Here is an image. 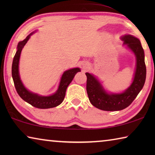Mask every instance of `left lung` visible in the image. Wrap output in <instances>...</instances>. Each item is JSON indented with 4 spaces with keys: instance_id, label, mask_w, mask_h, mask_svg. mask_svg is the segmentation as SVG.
I'll return each mask as SVG.
<instances>
[{
    "instance_id": "obj_1",
    "label": "left lung",
    "mask_w": 155,
    "mask_h": 155,
    "mask_svg": "<svg viewBox=\"0 0 155 155\" xmlns=\"http://www.w3.org/2000/svg\"><path fill=\"white\" fill-rule=\"evenodd\" d=\"M124 44L134 52L136 57V70L133 83L121 94H109L93 74L86 72L87 93L90 103L96 108L103 111H120L127 108L133 103L143 88L146 77L144 51L140 41L135 37L126 35L122 38Z\"/></svg>"
}]
</instances>
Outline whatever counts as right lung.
<instances>
[{
	"mask_svg": "<svg viewBox=\"0 0 155 155\" xmlns=\"http://www.w3.org/2000/svg\"><path fill=\"white\" fill-rule=\"evenodd\" d=\"M33 33H31L28 35L24 40L20 41L18 44L17 51L13 59L12 68V78L14 80V85L21 98L24 100L28 104L36 107L38 109H49L55 107L61 104L65 96V91L69 84L72 82L73 78H74L75 74L78 72H80V68H76L68 70L65 71L63 74L61 81H60L58 90L52 95L48 96H40L37 94H34L31 92L23 85L22 81L20 80L19 70H18V65H19V60L20 57V53L22 48L27 41L29 40L31 35Z\"/></svg>",
	"mask_w": 155,
	"mask_h": 155,
	"instance_id": "right-lung-1",
	"label": "right lung"
}]
</instances>
